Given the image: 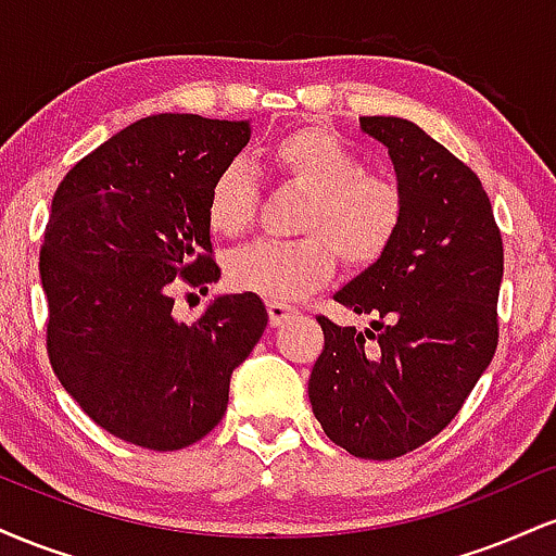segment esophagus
Returning a JSON list of instances; mask_svg holds the SVG:
<instances>
[{
	"instance_id": "esophagus-1",
	"label": "esophagus",
	"mask_w": 556,
	"mask_h": 556,
	"mask_svg": "<svg viewBox=\"0 0 556 556\" xmlns=\"http://www.w3.org/2000/svg\"><path fill=\"white\" fill-rule=\"evenodd\" d=\"M298 316V308L282 303V300H269V321L271 327H282V324L290 321V318Z\"/></svg>"
}]
</instances>
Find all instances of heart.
Segmentation results:
<instances>
[{"label": "heart", "instance_id": "heart-1", "mask_svg": "<svg viewBox=\"0 0 556 556\" xmlns=\"http://www.w3.org/2000/svg\"><path fill=\"white\" fill-rule=\"evenodd\" d=\"M269 167L285 185L305 193L290 242H253L227 261L235 290L269 300H298L334 271V256L371 266L397 240L405 193L384 172L363 169L355 151L318 127H300L271 146ZM256 208V188L245 164H227L208 188L206 219L214 235L238 238Z\"/></svg>", "mask_w": 556, "mask_h": 556}]
</instances>
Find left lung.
<instances>
[{"instance_id": "obj_1", "label": "left lung", "mask_w": 556, "mask_h": 556, "mask_svg": "<svg viewBox=\"0 0 556 556\" xmlns=\"http://www.w3.org/2000/svg\"><path fill=\"white\" fill-rule=\"evenodd\" d=\"M361 127L387 146L405 219L384 256L334 292L371 327L318 316L324 350L308 397L331 442L392 460L437 437L494 358L504 251L468 164L410 119L361 117Z\"/></svg>"}]
</instances>
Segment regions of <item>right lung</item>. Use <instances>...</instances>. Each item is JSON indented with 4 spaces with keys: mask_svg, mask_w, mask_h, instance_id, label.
Returning <instances> with one entry per match:
<instances>
[{
    "mask_svg": "<svg viewBox=\"0 0 556 556\" xmlns=\"http://www.w3.org/2000/svg\"><path fill=\"white\" fill-rule=\"evenodd\" d=\"M251 123L154 114L80 159L56 188L41 242L47 350L60 384L101 429L172 452L219 424L229 379L264 334L253 292L175 316L180 282L219 279L208 188Z\"/></svg>",
    "mask_w": 556,
    "mask_h": 556,
    "instance_id": "obj_1",
    "label": "right lung"
}]
</instances>
